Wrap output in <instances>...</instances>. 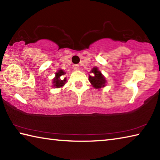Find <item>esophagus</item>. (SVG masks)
Instances as JSON below:
<instances>
[{"label": "esophagus", "mask_w": 160, "mask_h": 160, "mask_svg": "<svg viewBox=\"0 0 160 160\" xmlns=\"http://www.w3.org/2000/svg\"><path fill=\"white\" fill-rule=\"evenodd\" d=\"M73 68H74V70H79V68H80V66H79V65H78V64L74 65V66H73Z\"/></svg>", "instance_id": "34e87169"}]
</instances>
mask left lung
Segmentation results:
<instances>
[{"instance_id":"8db88e82","label":"left lung","mask_w":160,"mask_h":160,"mask_svg":"<svg viewBox=\"0 0 160 160\" xmlns=\"http://www.w3.org/2000/svg\"><path fill=\"white\" fill-rule=\"evenodd\" d=\"M90 73H92V75H89V81L94 88L100 90L101 88H104L106 86V78L102 75L98 68L94 67L91 70Z\"/></svg>"}]
</instances>
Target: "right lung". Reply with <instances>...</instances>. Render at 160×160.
<instances>
[{"label":"right lung","instance_id":"obj_1","mask_svg":"<svg viewBox=\"0 0 160 160\" xmlns=\"http://www.w3.org/2000/svg\"><path fill=\"white\" fill-rule=\"evenodd\" d=\"M66 72L63 70L59 69L55 73V77L53 79V86L55 88H60L64 86L66 83V78H65Z\"/></svg>","mask_w":160,"mask_h":160}]
</instances>
